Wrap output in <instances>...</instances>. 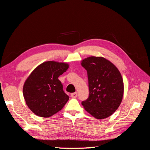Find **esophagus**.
Instances as JSON below:
<instances>
[{
	"instance_id": "obj_1",
	"label": "esophagus",
	"mask_w": 150,
	"mask_h": 150,
	"mask_svg": "<svg viewBox=\"0 0 150 150\" xmlns=\"http://www.w3.org/2000/svg\"><path fill=\"white\" fill-rule=\"evenodd\" d=\"M77 96H78V93H77L76 92L71 94V96L72 98H76L77 97Z\"/></svg>"
}]
</instances>
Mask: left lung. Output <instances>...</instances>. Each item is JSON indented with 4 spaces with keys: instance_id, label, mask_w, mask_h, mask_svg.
<instances>
[{
    "instance_id": "left-lung-1",
    "label": "left lung",
    "mask_w": 150,
    "mask_h": 150,
    "mask_svg": "<svg viewBox=\"0 0 150 150\" xmlns=\"http://www.w3.org/2000/svg\"><path fill=\"white\" fill-rule=\"evenodd\" d=\"M81 66L87 71L89 91V97L82 105L95 118H106L116 111L122 101L124 84L120 72L103 57L85 58Z\"/></svg>"
}]
</instances>
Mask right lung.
<instances>
[{
    "mask_svg": "<svg viewBox=\"0 0 150 150\" xmlns=\"http://www.w3.org/2000/svg\"><path fill=\"white\" fill-rule=\"evenodd\" d=\"M69 68L66 62L46 61L39 65L25 80L23 96L35 115L48 117L61 111L69 96L63 91L58 77Z\"/></svg>",
    "mask_w": 150,
    "mask_h": 150,
    "instance_id": "obj_1",
    "label": "right lung"
}]
</instances>
